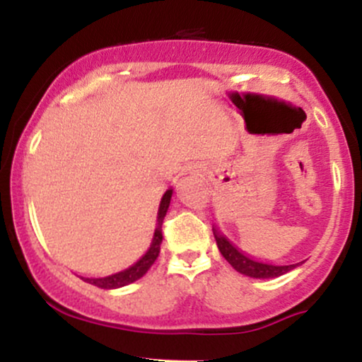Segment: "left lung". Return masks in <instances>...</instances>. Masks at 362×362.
Returning <instances> with one entry per match:
<instances>
[{"instance_id":"8db88e82","label":"left lung","mask_w":362,"mask_h":362,"mask_svg":"<svg viewBox=\"0 0 362 362\" xmlns=\"http://www.w3.org/2000/svg\"><path fill=\"white\" fill-rule=\"evenodd\" d=\"M214 231V238L216 243H218L219 252L224 259L228 260V264H231V267L235 271H238L240 274H245L248 277H255V279H269V277H279L282 274L293 271L294 267L303 264H291V265H274V264H265V262H259V260H253L250 257L245 255L243 252H240L238 248L235 247L226 236L219 233L216 228H213Z\"/></svg>"}]
</instances>
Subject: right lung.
Here are the masks:
<instances>
[{"mask_svg": "<svg viewBox=\"0 0 362 362\" xmlns=\"http://www.w3.org/2000/svg\"><path fill=\"white\" fill-rule=\"evenodd\" d=\"M172 194H173V189H168L167 192L163 194V197H161L160 209H158V218H156V230H155V235H153V242H151V245H149L148 252L144 253V255L141 257L136 264H132L131 267L126 269V271L112 274V276H107V277H83L81 276V279L85 282H88V284H93V286H97V288H102V289L122 288V286H127V284H131V282L141 279V277H143L144 274L149 271V267L155 264L156 257L160 255V245H161V240H163V235H161V224H163L165 214H167V211H168Z\"/></svg>", "mask_w": 362, "mask_h": 362, "instance_id": "obj_1", "label": "right lung"}]
</instances>
